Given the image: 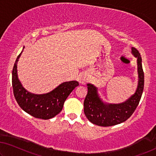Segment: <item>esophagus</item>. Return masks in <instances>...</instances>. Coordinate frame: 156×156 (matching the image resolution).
Returning <instances> with one entry per match:
<instances>
[{"instance_id": "34e87169", "label": "esophagus", "mask_w": 156, "mask_h": 156, "mask_svg": "<svg viewBox=\"0 0 156 156\" xmlns=\"http://www.w3.org/2000/svg\"><path fill=\"white\" fill-rule=\"evenodd\" d=\"M88 80H89V77H88V75L87 73H83L79 76L78 81L81 85H85V83L87 82Z\"/></svg>"}]
</instances>
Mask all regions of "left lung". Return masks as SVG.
<instances>
[{"instance_id":"1","label":"left lung","mask_w":156,"mask_h":156,"mask_svg":"<svg viewBox=\"0 0 156 156\" xmlns=\"http://www.w3.org/2000/svg\"><path fill=\"white\" fill-rule=\"evenodd\" d=\"M132 54L137 63L138 85L135 92L126 101L119 104H111L103 101L99 96L98 87L87 83V94L84 101V113L90 122L102 127L113 126L125 122L132 115L140 101L144 85L141 57L136 48H132Z\"/></svg>"}]
</instances>
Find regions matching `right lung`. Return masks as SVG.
<instances>
[{"instance_id": "1", "label": "right lung", "mask_w": 156, "mask_h": 156, "mask_svg": "<svg viewBox=\"0 0 156 156\" xmlns=\"http://www.w3.org/2000/svg\"><path fill=\"white\" fill-rule=\"evenodd\" d=\"M22 52L23 50L16 59L12 76L13 93L16 101L21 108L29 115L43 120L50 119L61 112L64 101L74 88L79 85L78 83L76 80L62 83L45 94H36L29 92L23 87L18 78L17 63Z\"/></svg>"}]
</instances>
